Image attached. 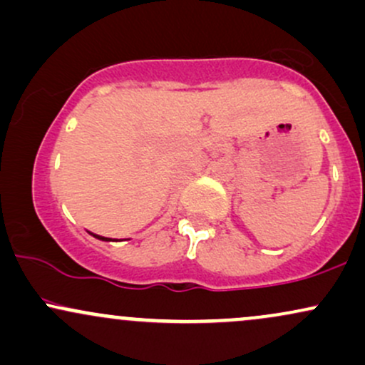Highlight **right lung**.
<instances>
[{
	"instance_id": "add662e5",
	"label": "right lung",
	"mask_w": 365,
	"mask_h": 365,
	"mask_svg": "<svg viewBox=\"0 0 365 365\" xmlns=\"http://www.w3.org/2000/svg\"><path fill=\"white\" fill-rule=\"evenodd\" d=\"M96 238H99V240H106V242H110L111 238H106V237H99V235H94Z\"/></svg>"
}]
</instances>
